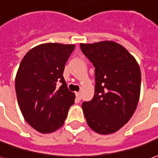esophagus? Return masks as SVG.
I'll return each mask as SVG.
<instances>
[{"mask_svg": "<svg viewBox=\"0 0 158 158\" xmlns=\"http://www.w3.org/2000/svg\"><path fill=\"white\" fill-rule=\"evenodd\" d=\"M76 98H77L78 100H81V98H82V94H81V92H76Z\"/></svg>", "mask_w": 158, "mask_h": 158, "instance_id": "obj_1", "label": "esophagus"}]
</instances>
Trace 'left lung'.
<instances>
[{
	"instance_id": "1",
	"label": "left lung",
	"mask_w": 158,
	"mask_h": 158,
	"mask_svg": "<svg viewBox=\"0 0 158 158\" xmlns=\"http://www.w3.org/2000/svg\"><path fill=\"white\" fill-rule=\"evenodd\" d=\"M95 68V93L82 107L89 127L101 135L112 134L133 116L141 91V70L135 59L112 41L81 44Z\"/></svg>"
}]
</instances>
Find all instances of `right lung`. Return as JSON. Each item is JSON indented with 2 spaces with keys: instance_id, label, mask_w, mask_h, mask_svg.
Wrapping results in <instances>:
<instances>
[{
  "instance_id": "add662e5",
  "label": "right lung",
  "mask_w": 158,
  "mask_h": 158,
  "mask_svg": "<svg viewBox=\"0 0 158 158\" xmlns=\"http://www.w3.org/2000/svg\"><path fill=\"white\" fill-rule=\"evenodd\" d=\"M74 49V45L42 44L30 50L19 66L15 77L18 105L26 122L42 134L60 128L75 103V93L63 77Z\"/></svg>"
}]
</instances>
